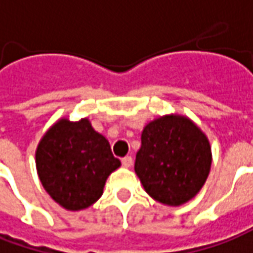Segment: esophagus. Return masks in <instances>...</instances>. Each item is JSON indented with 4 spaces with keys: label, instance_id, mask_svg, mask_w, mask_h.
<instances>
[{
    "label": "esophagus",
    "instance_id": "34e87169",
    "mask_svg": "<svg viewBox=\"0 0 253 253\" xmlns=\"http://www.w3.org/2000/svg\"><path fill=\"white\" fill-rule=\"evenodd\" d=\"M122 165L125 167V168H130L131 165H133V158L130 157V155H127L125 158H122Z\"/></svg>",
    "mask_w": 253,
    "mask_h": 253
}]
</instances>
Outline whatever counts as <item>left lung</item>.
Wrapping results in <instances>:
<instances>
[{"label": "left lung", "mask_w": 253, "mask_h": 253, "mask_svg": "<svg viewBox=\"0 0 253 253\" xmlns=\"http://www.w3.org/2000/svg\"><path fill=\"white\" fill-rule=\"evenodd\" d=\"M210 167V143L186 116L167 115L144 127L134 170L154 200L185 205L205 185Z\"/></svg>", "instance_id": "left-lung-1"}]
</instances>
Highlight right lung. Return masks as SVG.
Returning a JSON list of instances; mask_svg holds the SVG:
<instances>
[{
    "mask_svg": "<svg viewBox=\"0 0 253 253\" xmlns=\"http://www.w3.org/2000/svg\"><path fill=\"white\" fill-rule=\"evenodd\" d=\"M119 167L109 141L93 130L88 119H60L36 150L42 185L56 203L71 211L93 205L102 196L108 176Z\"/></svg>",
    "mask_w": 253,
    "mask_h": 253,
    "instance_id": "obj_1",
    "label": "right lung"
}]
</instances>
